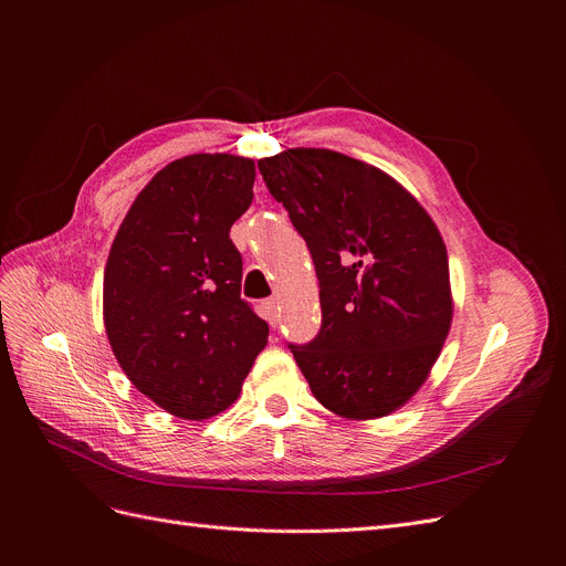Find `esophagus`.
Masks as SVG:
<instances>
[{
    "instance_id": "esophagus-1",
    "label": "esophagus",
    "mask_w": 566,
    "mask_h": 566,
    "mask_svg": "<svg viewBox=\"0 0 566 566\" xmlns=\"http://www.w3.org/2000/svg\"><path fill=\"white\" fill-rule=\"evenodd\" d=\"M263 316L275 328V325L280 323V303H277V298H271V301L263 303Z\"/></svg>"
}]
</instances>
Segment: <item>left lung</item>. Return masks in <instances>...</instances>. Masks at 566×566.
Instances as JSON below:
<instances>
[{
    "label": "left lung",
    "instance_id": "left-lung-1",
    "mask_svg": "<svg viewBox=\"0 0 566 566\" xmlns=\"http://www.w3.org/2000/svg\"><path fill=\"white\" fill-rule=\"evenodd\" d=\"M312 252L321 331L289 344L318 403L346 420L399 410L429 378L454 301L448 248L390 174L331 148L259 160Z\"/></svg>",
    "mask_w": 566,
    "mask_h": 566
}]
</instances>
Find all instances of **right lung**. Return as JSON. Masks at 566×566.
I'll use <instances>...</instances> for the list:
<instances>
[{
    "label": "right lung",
    "instance_id": "right-lung-1",
    "mask_svg": "<svg viewBox=\"0 0 566 566\" xmlns=\"http://www.w3.org/2000/svg\"><path fill=\"white\" fill-rule=\"evenodd\" d=\"M254 160L195 154L135 197L112 243L103 321L135 388L184 420H208L241 395L268 323L241 298L243 259L229 238L252 203Z\"/></svg>",
    "mask_w": 566,
    "mask_h": 566
}]
</instances>
